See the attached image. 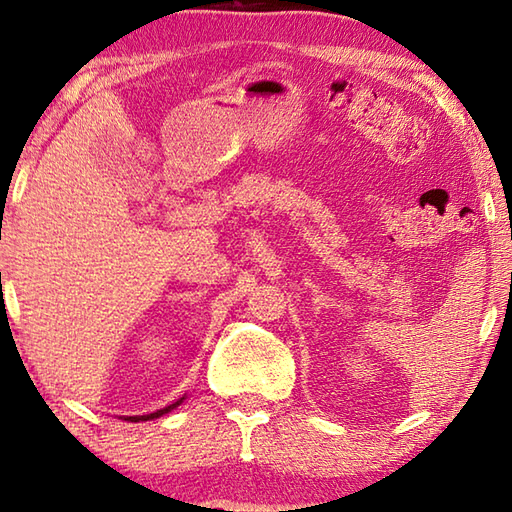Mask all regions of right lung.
<instances>
[{
    "mask_svg": "<svg viewBox=\"0 0 512 512\" xmlns=\"http://www.w3.org/2000/svg\"><path fill=\"white\" fill-rule=\"evenodd\" d=\"M182 400H184V398H180L178 402H173V405H169V407H165V409H158V411H154V413H147V416H127L125 420H129V422H140V420H154V418H160V416H165V413H169L171 409H176Z\"/></svg>",
    "mask_w": 512,
    "mask_h": 512,
    "instance_id": "obj_1",
    "label": "right lung"
}]
</instances>
